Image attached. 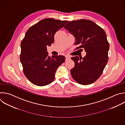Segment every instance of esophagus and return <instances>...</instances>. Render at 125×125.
I'll return each mask as SVG.
<instances>
[{
    "instance_id": "34e87169",
    "label": "esophagus",
    "mask_w": 125,
    "mask_h": 125,
    "mask_svg": "<svg viewBox=\"0 0 125 125\" xmlns=\"http://www.w3.org/2000/svg\"><path fill=\"white\" fill-rule=\"evenodd\" d=\"M65 57H66V61H67V60L70 59V56H69L68 55H65Z\"/></svg>"
}]
</instances>
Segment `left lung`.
I'll use <instances>...</instances> for the list:
<instances>
[{
	"label": "left lung",
	"instance_id": "left-lung-1",
	"mask_svg": "<svg viewBox=\"0 0 125 125\" xmlns=\"http://www.w3.org/2000/svg\"><path fill=\"white\" fill-rule=\"evenodd\" d=\"M64 28L73 35L76 49H84L85 56L72 57L73 78L79 84L88 85L101 75L108 61L109 45L104 30L94 22L85 19L69 21Z\"/></svg>",
	"mask_w": 125,
	"mask_h": 125
}]
</instances>
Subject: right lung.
<instances>
[{
    "label": "right lung",
    "instance_id": "add662e5",
    "mask_svg": "<svg viewBox=\"0 0 125 125\" xmlns=\"http://www.w3.org/2000/svg\"><path fill=\"white\" fill-rule=\"evenodd\" d=\"M68 22L47 18L26 31L21 42L20 60L24 74L33 84L39 86L50 84L57 69L65 62L63 55L49 56L47 47L54 43L55 33Z\"/></svg>",
    "mask_w": 125,
    "mask_h": 125
}]
</instances>
